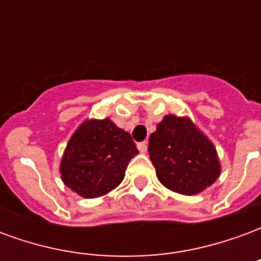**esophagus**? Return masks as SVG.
Segmentation results:
<instances>
[{
	"label": "esophagus",
	"mask_w": 261,
	"mask_h": 261,
	"mask_svg": "<svg viewBox=\"0 0 261 261\" xmlns=\"http://www.w3.org/2000/svg\"><path fill=\"white\" fill-rule=\"evenodd\" d=\"M137 147H138V149H140V152H142V153L147 152V149H148V142H147V141L140 142V144H138Z\"/></svg>",
	"instance_id": "34e87169"
}]
</instances>
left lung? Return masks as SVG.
<instances>
[{"label": "left lung", "mask_w": 261, "mask_h": 261, "mask_svg": "<svg viewBox=\"0 0 261 261\" xmlns=\"http://www.w3.org/2000/svg\"><path fill=\"white\" fill-rule=\"evenodd\" d=\"M148 152L159 181L179 194L201 193L221 175L214 144L189 117L165 116L149 136Z\"/></svg>", "instance_id": "8db88e82"}]
</instances>
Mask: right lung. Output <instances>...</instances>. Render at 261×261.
<instances>
[{
	"instance_id": "1",
	"label": "right lung",
	"mask_w": 261,
	"mask_h": 261,
	"mask_svg": "<svg viewBox=\"0 0 261 261\" xmlns=\"http://www.w3.org/2000/svg\"><path fill=\"white\" fill-rule=\"evenodd\" d=\"M137 153L130 134L112 120H86L67 144L60 164L61 180L81 197L105 196L123 181Z\"/></svg>"
}]
</instances>
